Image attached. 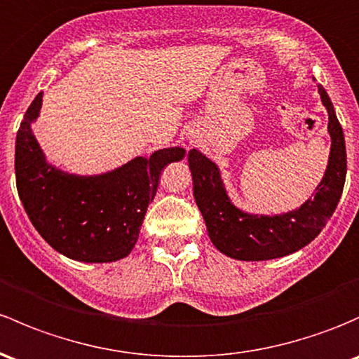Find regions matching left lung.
<instances>
[{"instance_id":"left-lung-1","label":"left lung","mask_w":359,"mask_h":359,"mask_svg":"<svg viewBox=\"0 0 359 359\" xmlns=\"http://www.w3.org/2000/svg\"><path fill=\"white\" fill-rule=\"evenodd\" d=\"M318 94L329 113V161L313 194L297 208L275 215L241 210L225 189L220 167L198 149H191L187 154L196 205L205 218L213 246L229 258L265 262L292 255L322 232L337 208L348 170L344 132L322 84H318Z\"/></svg>"}]
</instances>
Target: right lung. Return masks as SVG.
Here are the masks:
<instances>
[{"instance_id": "right-lung-1", "label": "right lung", "mask_w": 359, "mask_h": 359, "mask_svg": "<svg viewBox=\"0 0 359 359\" xmlns=\"http://www.w3.org/2000/svg\"><path fill=\"white\" fill-rule=\"evenodd\" d=\"M41 108L43 93L25 111L15 141V177L25 213L41 237L67 258L84 263L126 258L137 243L161 170L182 160L186 149H158L94 175L65 172L46 160L34 135Z\"/></svg>"}]
</instances>
